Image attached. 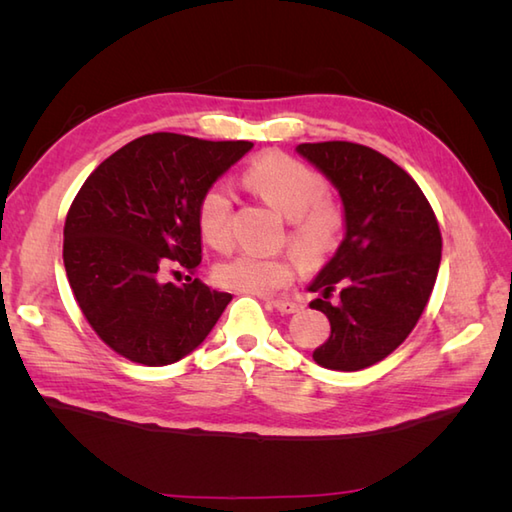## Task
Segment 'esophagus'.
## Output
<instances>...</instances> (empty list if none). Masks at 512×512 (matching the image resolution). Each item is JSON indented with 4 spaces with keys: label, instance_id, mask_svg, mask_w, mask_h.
Instances as JSON below:
<instances>
[{
    "label": "esophagus",
    "instance_id": "obj_1",
    "mask_svg": "<svg viewBox=\"0 0 512 512\" xmlns=\"http://www.w3.org/2000/svg\"><path fill=\"white\" fill-rule=\"evenodd\" d=\"M270 306H273L281 314H295V312L301 310V303L288 301V299H273V301H270Z\"/></svg>",
    "mask_w": 512,
    "mask_h": 512
}]
</instances>
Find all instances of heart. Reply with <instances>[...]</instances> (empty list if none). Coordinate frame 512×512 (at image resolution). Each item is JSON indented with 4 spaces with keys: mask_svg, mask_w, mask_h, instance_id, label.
<instances>
[{
    "mask_svg": "<svg viewBox=\"0 0 512 512\" xmlns=\"http://www.w3.org/2000/svg\"><path fill=\"white\" fill-rule=\"evenodd\" d=\"M248 189L262 195L290 217L288 242L308 266H321L336 253L345 228L343 211L325 198L328 182L317 171L281 151H266L244 171ZM233 195L228 184L213 182L195 204V224L209 246L224 250L233 239ZM295 257L237 253L215 266V281L248 295H268L288 286L295 277Z\"/></svg>",
    "mask_w": 512,
    "mask_h": 512,
    "instance_id": "1",
    "label": "heart"
}]
</instances>
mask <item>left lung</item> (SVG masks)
<instances>
[{"mask_svg":"<svg viewBox=\"0 0 512 512\" xmlns=\"http://www.w3.org/2000/svg\"><path fill=\"white\" fill-rule=\"evenodd\" d=\"M297 151L339 189L345 209L343 242L308 286L321 292L310 308L332 328L312 358L358 372L383 361L416 328L436 286L440 226L416 180L376 149L328 140Z\"/></svg>","mask_w":512,"mask_h":512,"instance_id":"left-lung-1","label":"left lung"}]
</instances>
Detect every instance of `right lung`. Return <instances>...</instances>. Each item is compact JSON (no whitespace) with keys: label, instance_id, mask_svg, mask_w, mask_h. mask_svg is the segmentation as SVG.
I'll return each mask as SVG.
<instances>
[{"label":"right lung","instance_id":"add662e5","mask_svg":"<svg viewBox=\"0 0 512 512\" xmlns=\"http://www.w3.org/2000/svg\"><path fill=\"white\" fill-rule=\"evenodd\" d=\"M253 143L147 134L96 167L63 226V264L74 299L99 339L127 361H180L213 330L233 297L187 279L162 281V268L195 273L202 237L200 193Z\"/></svg>","mask_w":512,"mask_h":512}]
</instances>
